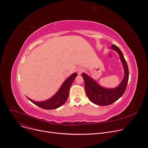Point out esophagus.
Segmentation results:
<instances>
[{
  "label": "esophagus",
  "instance_id": "obj_1",
  "mask_svg": "<svg viewBox=\"0 0 148 148\" xmlns=\"http://www.w3.org/2000/svg\"><path fill=\"white\" fill-rule=\"evenodd\" d=\"M83 71H84V69L81 67H78L77 69V72L78 74H81Z\"/></svg>",
  "mask_w": 148,
  "mask_h": 148
}]
</instances>
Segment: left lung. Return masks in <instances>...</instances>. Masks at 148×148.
<instances>
[{"mask_svg":"<svg viewBox=\"0 0 148 148\" xmlns=\"http://www.w3.org/2000/svg\"><path fill=\"white\" fill-rule=\"evenodd\" d=\"M111 49H114L119 54L124 70V78L119 86L114 88H104L98 84L92 78L84 73L82 74L87 97L92 102L100 106L109 105L119 99L125 92L129 81V68L122 52L115 45H113Z\"/></svg>","mask_w":148,"mask_h":148,"instance_id":"obj_1","label":"left lung"}]
</instances>
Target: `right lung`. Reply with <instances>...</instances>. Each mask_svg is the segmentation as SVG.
I'll list each match as a JSON object with an SVG mask.
<instances>
[{"mask_svg":"<svg viewBox=\"0 0 148 148\" xmlns=\"http://www.w3.org/2000/svg\"><path fill=\"white\" fill-rule=\"evenodd\" d=\"M77 75L76 73L69 77L63 83L58 92L51 99L43 102H36L30 99H28L36 105L45 110H53L60 107L66 101L69 96V90L75 78Z\"/></svg>","mask_w":148,"mask_h":148,"instance_id":"right-lung-1","label":"right lung"}]
</instances>
